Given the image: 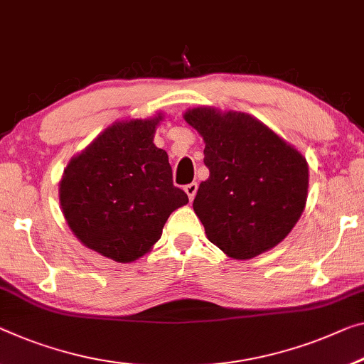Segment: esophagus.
Masks as SVG:
<instances>
[{
  "instance_id": "1",
  "label": "esophagus",
  "mask_w": 364,
  "mask_h": 364,
  "mask_svg": "<svg viewBox=\"0 0 364 364\" xmlns=\"http://www.w3.org/2000/svg\"><path fill=\"white\" fill-rule=\"evenodd\" d=\"M183 190H186V193L188 195V200L192 201L195 198V193H197V190H198V183L197 182L187 183V186L183 187Z\"/></svg>"
}]
</instances>
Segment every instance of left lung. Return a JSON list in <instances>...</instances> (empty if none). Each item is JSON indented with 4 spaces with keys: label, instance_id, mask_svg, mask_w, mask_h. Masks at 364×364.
<instances>
[{
    "label": "left lung",
    "instance_id": "obj_1",
    "mask_svg": "<svg viewBox=\"0 0 364 364\" xmlns=\"http://www.w3.org/2000/svg\"><path fill=\"white\" fill-rule=\"evenodd\" d=\"M183 117L205 139L210 177L200 183L193 210L206 236L237 260L275 247L303 215L306 159L247 114L197 107Z\"/></svg>",
    "mask_w": 364,
    "mask_h": 364
}]
</instances>
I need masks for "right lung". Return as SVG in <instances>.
Segmentation results:
<instances>
[{"instance_id":"obj_1","label":"right lung","mask_w":364,"mask_h":364,"mask_svg":"<svg viewBox=\"0 0 364 364\" xmlns=\"http://www.w3.org/2000/svg\"><path fill=\"white\" fill-rule=\"evenodd\" d=\"M159 120L109 127L71 159L60 182L71 231L89 249L122 264L146 254L172 211L188 203L172 182L167 153L153 143Z\"/></svg>"}]
</instances>
